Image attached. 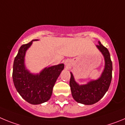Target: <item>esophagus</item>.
Segmentation results:
<instances>
[{
  "label": "esophagus",
  "instance_id": "esophagus-1",
  "mask_svg": "<svg viewBox=\"0 0 125 125\" xmlns=\"http://www.w3.org/2000/svg\"><path fill=\"white\" fill-rule=\"evenodd\" d=\"M65 65H68V62H67V61H65Z\"/></svg>",
  "mask_w": 125,
  "mask_h": 125
}]
</instances>
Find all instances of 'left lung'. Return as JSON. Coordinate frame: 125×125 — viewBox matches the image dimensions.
<instances>
[{
  "instance_id": "obj_1",
  "label": "left lung",
  "mask_w": 125,
  "mask_h": 125,
  "mask_svg": "<svg viewBox=\"0 0 125 125\" xmlns=\"http://www.w3.org/2000/svg\"><path fill=\"white\" fill-rule=\"evenodd\" d=\"M96 45L104 56L105 66L102 76L99 79L91 81L86 85H79L75 82L71 73L70 86L73 98L76 102L85 104H93L98 102L109 88L112 78V62L108 50L101 43Z\"/></svg>"
}]
</instances>
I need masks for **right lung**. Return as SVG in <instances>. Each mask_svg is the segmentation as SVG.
Masks as SVG:
<instances>
[{
  "mask_svg": "<svg viewBox=\"0 0 125 125\" xmlns=\"http://www.w3.org/2000/svg\"><path fill=\"white\" fill-rule=\"evenodd\" d=\"M33 40L22 45L15 57L13 65V84L17 91L25 100L32 104L44 103L50 98L56 80L64 68L63 64L45 68L40 74L33 75L25 69L24 57L25 52Z\"/></svg>",
  "mask_w": 125,
  "mask_h": 125,
  "instance_id": "obj_1",
  "label": "right lung"
}]
</instances>
